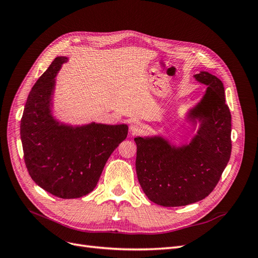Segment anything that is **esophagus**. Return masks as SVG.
Returning a JSON list of instances; mask_svg holds the SVG:
<instances>
[{"instance_id":"1","label":"esophagus","mask_w":258,"mask_h":258,"mask_svg":"<svg viewBox=\"0 0 258 258\" xmlns=\"http://www.w3.org/2000/svg\"><path fill=\"white\" fill-rule=\"evenodd\" d=\"M143 128H144L143 124L141 122H139V121H134V122H131V124H130V131L134 135H137V134H140V132H142Z\"/></svg>"}]
</instances>
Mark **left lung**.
<instances>
[{"label": "left lung", "mask_w": 258, "mask_h": 258, "mask_svg": "<svg viewBox=\"0 0 258 258\" xmlns=\"http://www.w3.org/2000/svg\"><path fill=\"white\" fill-rule=\"evenodd\" d=\"M207 85L188 118L200 121L197 135L183 146L161 137L135 139L139 183L151 201L162 207H182L205 199L215 188L231 154V114L220 79L209 72L195 75Z\"/></svg>", "instance_id": "obj_1"}]
</instances>
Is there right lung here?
I'll use <instances>...</instances> for the list:
<instances>
[{
	"instance_id": "add662e5",
	"label": "right lung",
	"mask_w": 258,
	"mask_h": 258,
	"mask_svg": "<svg viewBox=\"0 0 258 258\" xmlns=\"http://www.w3.org/2000/svg\"><path fill=\"white\" fill-rule=\"evenodd\" d=\"M66 57H57L30 91L20 123L23 158L30 176L62 199L80 198L97 186L105 163L128 135L127 124L91 122L73 127L51 115L54 77Z\"/></svg>"
}]
</instances>
